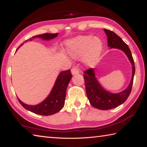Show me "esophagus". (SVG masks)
<instances>
[{"label": "esophagus", "mask_w": 147, "mask_h": 147, "mask_svg": "<svg viewBox=\"0 0 147 147\" xmlns=\"http://www.w3.org/2000/svg\"><path fill=\"white\" fill-rule=\"evenodd\" d=\"M71 74H72V75L78 74L80 72V70L79 68H77V67H74L71 68Z\"/></svg>", "instance_id": "esophagus-1"}]
</instances>
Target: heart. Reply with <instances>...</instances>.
<instances>
[{"label": "heart", "instance_id": "b5f03b06", "mask_svg": "<svg viewBox=\"0 0 147 147\" xmlns=\"http://www.w3.org/2000/svg\"><path fill=\"white\" fill-rule=\"evenodd\" d=\"M68 52L74 57L85 54V61L89 65L95 64L103 50V42L98 37L90 35L79 36L66 43Z\"/></svg>", "mask_w": 147, "mask_h": 147}]
</instances>
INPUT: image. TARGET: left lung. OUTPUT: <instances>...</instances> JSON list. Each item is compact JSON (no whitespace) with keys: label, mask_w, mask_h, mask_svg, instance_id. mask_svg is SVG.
<instances>
[{"label":"left lung","mask_w":147,"mask_h":147,"mask_svg":"<svg viewBox=\"0 0 147 147\" xmlns=\"http://www.w3.org/2000/svg\"><path fill=\"white\" fill-rule=\"evenodd\" d=\"M104 30L107 36L108 47L123 51L132 65V75L131 82L125 90L118 93H111L105 90L96 80L93 68H90L84 71L86 91L91 105L98 109L108 110L120 106L129 97L133 84L135 66L129 46L114 32L106 29H104Z\"/></svg>","instance_id":"obj_1"}]
</instances>
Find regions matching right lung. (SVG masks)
<instances>
[{
    "instance_id": "right-lung-1",
    "label": "right lung",
    "mask_w": 147,
    "mask_h": 147,
    "mask_svg": "<svg viewBox=\"0 0 147 147\" xmlns=\"http://www.w3.org/2000/svg\"><path fill=\"white\" fill-rule=\"evenodd\" d=\"M57 35L58 33H55V34L45 33V34L34 36L30 38L29 40H27L24 42H27L29 40L31 41L32 39L38 38L43 40H49L56 38L57 36ZM23 43H22L18 47V48L23 45ZM18 49H16V51ZM71 77H72V75L71 74L70 70L61 71L58 76L50 95L45 100L39 104L36 105V106H29V105L23 103L18 98V101L25 109L36 113V114L43 116L54 115L57 112H59L64 106L66 88H67Z\"/></svg>"
}]
</instances>
